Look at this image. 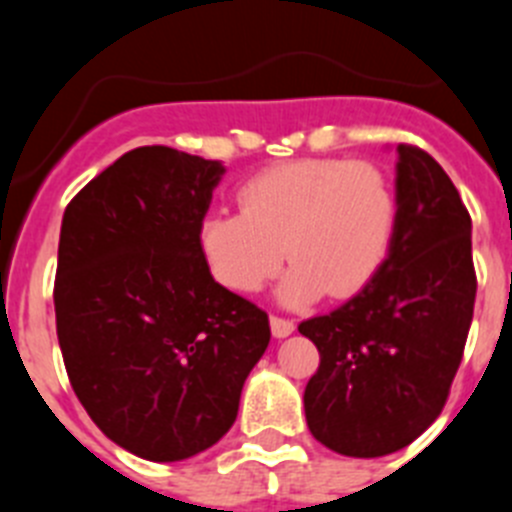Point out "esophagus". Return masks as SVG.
Returning a JSON list of instances; mask_svg holds the SVG:
<instances>
[{"instance_id": "34e87169", "label": "esophagus", "mask_w": 512, "mask_h": 512, "mask_svg": "<svg viewBox=\"0 0 512 512\" xmlns=\"http://www.w3.org/2000/svg\"><path fill=\"white\" fill-rule=\"evenodd\" d=\"M271 333H274V338H287L295 333V323L289 318H279V315H271Z\"/></svg>"}]
</instances>
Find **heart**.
<instances>
[{
  "instance_id": "1",
  "label": "heart",
  "mask_w": 512,
  "mask_h": 512,
  "mask_svg": "<svg viewBox=\"0 0 512 512\" xmlns=\"http://www.w3.org/2000/svg\"><path fill=\"white\" fill-rule=\"evenodd\" d=\"M241 212L202 217L197 243L212 277L253 295L287 256L279 297L305 305L359 292L384 264L397 197L379 166L348 158H297L266 166L238 189Z\"/></svg>"
}]
</instances>
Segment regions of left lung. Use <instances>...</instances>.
I'll return each instance as SVG.
<instances>
[{
	"label": "left lung",
	"mask_w": 512,
	"mask_h": 512,
	"mask_svg": "<svg viewBox=\"0 0 512 512\" xmlns=\"http://www.w3.org/2000/svg\"><path fill=\"white\" fill-rule=\"evenodd\" d=\"M397 225L359 295L300 323L320 351L307 428L343 456L405 449L441 415L474 315L472 217L449 174L397 146Z\"/></svg>",
	"instance_id": "left-lung-1"
}]
</instances>
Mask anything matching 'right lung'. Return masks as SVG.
<instances>
[{"mask_svg": "<svg viewBox=\"0 0 512 512\" xmlns=\"http://www.w3.org/2000/svg\"><path fill=\"white\" fill-rule=\"evenodd\" d=\"M223 171L135 148L63 212L53 302L66 374L99 431L140 459L220 441L269 346V315L217 284L197 243Z\"/></svg>", "mask_w": 512, "mask_h": 512, "instance_id": "1", "label": "right lung"}]
</instances>
